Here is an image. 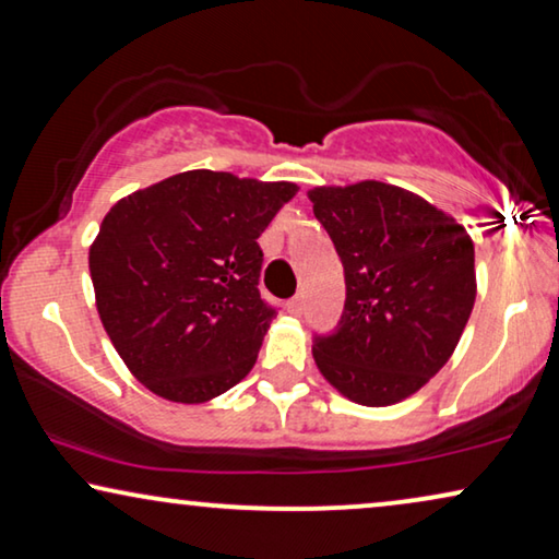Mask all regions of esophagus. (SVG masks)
<instances>
[{"label": "esophagus", "instance_id": "obj_1", "mask_svg": "<svg viewBox=\"0 0 559 559\" xmlns=\"http://www.w3.org/2000/svg\"><path fill=\"white\" fill-rule=\"evenodd\" d=\"M286 306H288V311L294 313V317H298V313L304 311V296H301V294L294 296V298H290V301H288Z\"/></svg>", "mask_w": 559, "mask_h": 559}]
</instances>
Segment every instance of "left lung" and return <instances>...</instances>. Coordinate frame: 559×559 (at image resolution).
I'll return each mask as SVG.
<instances>
[{
  "mask_svg": "<svg viewBox=\"0 0 559 559\" xmlns=\"http://www.w3.org/2000/svg\"><path fill=\"white\" fill-rule=\"evenodd\" d=\"M313 215L344 265L334 334L313 340L319 372L367 407L418 392L451 359L476 301L466 227L395 185L313 187Z\"/></svg>",
  "mask_w": 559,
  "mask_h": 559,
  "instance_id": "left-lung-1",
  "label": "left lung"
}]
</instances>
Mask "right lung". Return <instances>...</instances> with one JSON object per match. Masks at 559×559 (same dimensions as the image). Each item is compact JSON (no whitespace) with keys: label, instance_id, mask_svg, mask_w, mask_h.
I'll return each mask as SVG.
<instances>
[{"label":"right lung","instance_id":"obj_1","mask_svg":"<svg viewBox=\"0 0 559 559\" xmlns=\"http://www.w3.org/2000/svg\"><path fill=\"white\" fill-rule=\"evenodd\" d=\"M298 187L192 169L119 200L88 265L126 367L171 403L223 395L255 365L276 309L258 238Z\"/></svg>","mask_w":559,"mask_h":559}]
</instances>
